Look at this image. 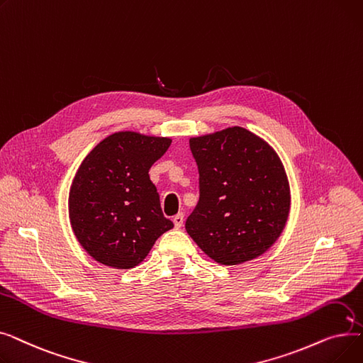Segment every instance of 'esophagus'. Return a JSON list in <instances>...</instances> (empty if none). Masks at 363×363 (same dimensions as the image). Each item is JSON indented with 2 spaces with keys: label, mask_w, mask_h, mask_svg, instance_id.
<instances>
[{
  "label": "esophagus",
  "mask_w": 363,
  "mask_h": 363,
  "mask_svg": "<svg viewBox=\"0 0 363 363\" xmlns=\"http://www.w3.org/2000/svg\"><path fill=\"white\" fill-rule=\"evenodd\" d=\"M174 223H175L177 230H179V228L184 225V215H182V213H178L177 216H174Z\"/></svg>",
  "instance_id": "1"
}]
</instances>
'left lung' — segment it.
I'll list each match as a JSON object with an SVG mask.
<instances>
[{
	"label": "left lung",
	"mask_w": 363,
	"mask_h": 363,
	"mask_svg": "<svg viewBox=\"0 0 363 363\" xmlns=\"http://www.w3.org/2000/svg\"><path fill=\"white\" fill-rule=\"evenodd\" d=\"M200 199L185 230L220 264L264 253L290 212V188L272 147L240 126L189 140Z\"/></svg>",
	"instance_id": "left-lung-1"
}]
</instances>
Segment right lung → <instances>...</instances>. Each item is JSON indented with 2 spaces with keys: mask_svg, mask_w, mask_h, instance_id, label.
<instances>
[{
  "mask_svg": "<svg viewBox=\"0 0 363 363\" xmlns=\"http://www.w3.org/2000/svg\"><path fill=\"white\" fill-rule=\"evenodd\" d=\"M172 140L116 132L85 157L70 186L72 230L95 260L116 269L141 263L174 222L163 216L148 170Z\"/></svg>",
  "mask_w": 363,
  "mask_h": 363,
  "instance_id": "add662e5",
  "label": "right lung"
}]
</instances>
